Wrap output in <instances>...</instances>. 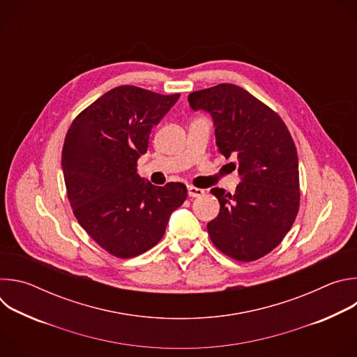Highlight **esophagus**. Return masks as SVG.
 Masks as SVG:
<instances>
[{"label": "esophagus", "mask_w": 357, "mask_h": 357, "mask_svg": "<svg viewBox=\"0 0 357 357\" xmlns=\"http://www.w3.org/2000/svg\"><path fill=\"white\" fill-rule=\"evenodd\" d=\"M203 193H205V190L200 189V188H195L192 185L188 186V196L189 197H197V196H202Z\"/></svg>", "instance_id": "1"}]
</instances>
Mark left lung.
Instances as JSON below:
<instances>
[{
  "label": "left lung",
  "mask_w": 357,
  "mask_h": 357,
  "mask_svg": "<svg viewBox=\"0 0 357 357\" xmlns=\"http://www.w3.org/2000/svg\"><path fill=\"white\" fill-rule=\"evenodd\" d=\"M193 112L211 114L216 145L237 169L234 195L211 192L220 212L208 223L213 244L229 257L254 261L275 248L289 231L299 208L298 155L292 137L270 107L229 83L188 96Z\"/></svg>",
  "instance_id": "left-lung-1"
}]
</instances>
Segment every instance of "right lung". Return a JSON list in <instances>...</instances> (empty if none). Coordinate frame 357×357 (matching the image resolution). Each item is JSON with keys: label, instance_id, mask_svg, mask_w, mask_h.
<instances>
[{"label": "right lung", "instance_id": "right-lung-1", "mask_svg": "<svg viewBox=\"0 0 357 357\" xmlns=\"http://www.w3.org/2000/svg\"><path fill=\"white\" fill-rule=\"evenodd\" d=\"M178 98L120 86L82 112L66 134L62 169L73 213L116 257H135L154 247L186 199L183 183L155 186L137 172L152 127Z\"/></svg>", "mask_w": 357, "mask_h": 357}]
</instances>
